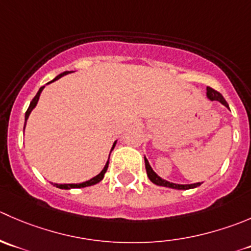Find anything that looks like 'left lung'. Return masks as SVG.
Returning a JSON list of instances; mask_svg holds the SVG:
<instances>
[{
  "instance_id": "8db88e82",
  "label": "left lung",
  "mask_w": 251,
  "mask_h": 251,
  "mask_svg": "<svg viewBox=\"0 0 251 251\" xmlns=\"http://www.w3.org/2000/svg\"><path fill=\"white\" fill-rule=\"evenodd\" d=\"M206 91H207V98L210 99V100L220 101V103L223 104L226 108L229 109V105H228V103L226 101V99L223 98L222 94L218 93L217 91L212 89L211 87H207ZM145 164H146V170H147L148 177H150V180L153 182V184L158 185V186L170 187V189H175V190H189V189H195V187L200 186L201 185V182H195V184H175V182L167 181V180L162 179V177H160L159 175L152 169V167L150 165V163H148L147 158L146 157H145Z\"/></svg>"
}]
</instances>
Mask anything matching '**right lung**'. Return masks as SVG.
I'll use <instances>...</instances> for the list:
<instances>
[{
	"mask_svg": "<svg viewBox=\"0 0 251 251\" xmlns=\"http://www.w3.org/2000/svg\"><path fill=\"white\" fill-rule=\"evenodd\" d=\"M72 72H74V71L62 72V74L58 75L57 77H55V78H53L51 82L56 81V79H58V78H61V77H62V76H66V75L72 74ZM51 82H49V83H51ZM49 83H46V84H49ZM44 88H45V86L40 87V89H39V91H38V93H36V96L34 97L33 100L30 101V105H29L28 110L25 111V123H24V128H25L26 120H28V118H29V115H30L31 110H33V109L36 106V104H38L39 97H40V93H41V92H43ZM115 145H116V141H115V142H114L113 147H111V151L114 150V147H115ZM111 151H110V153H111ZM109 157H110V154H109ZM108 165H109V160H108V162H106V164L104 165L103 170H101V172L99 173L98 175H96V176H94V177H92V179L87 180V181H84V182H79V184H53V186L58 187V189H65V190H69V189H79V187H86V186H92V185H96V184H98L99 181H101V180H103L104 174H105L106 169H108Z\"/></svg>",
	"mask_w": 251,
	"mask_h": 251,
	"instance_id": "obj_1",
	"label": "right lung"
}]
</instances>
